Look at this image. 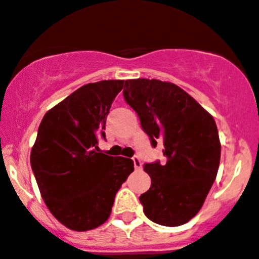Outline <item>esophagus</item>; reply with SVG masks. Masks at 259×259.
Instances as JSON below:
<instances>
[{"mask_svg": "<svg viewBox=\"0 0 259 259\" xmlns=\"http://www.w3.org/2000/svg\"><path fill=\"white\" fill-rule=\"evenodd\" d=\"M133 162H134L135 169H140V168H142V160H140V158L138 157V155L133 157Z\"/></svg>", "mask_w": 259, "mask_h": 259, "instance_id": "1", "label": "esophagus"}]
</instances>
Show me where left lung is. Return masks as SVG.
<instances>
[{"mask_svg":"<svg viewBox=\"0 0 259 259\" xmlns=\"http://www.w3.org/2000/svg\"><path fill=\"white\" fill-rule=\"evenodd\" d=\"M124 99L140 119L153 147L163 142L165 164L145 163L150 188L139 197L145 217L164 227L190 222L217 178L222 145L215 120L170 82L127 79Z\"/></svg>","mask_w":259,"mask_h":259,"instance_id":"8db88e82","label":"left lung"}]
</instances>
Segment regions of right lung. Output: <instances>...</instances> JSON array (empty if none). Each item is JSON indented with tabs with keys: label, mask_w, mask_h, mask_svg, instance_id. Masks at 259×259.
Wrapping results in <instances>:
<instances>
[{
	"label": "right lung",
	"mask_w": 259,
	"mask_h": 259,
	"mask_svg": "<svg viewBox=\"0 0 259 259\" xmlns=\"http://www.w3.org/2000/svg\"><path fill=\"white\" fill-rule=\"evenodd\" d=\"M121 79L82 86L42 117L30 154L32 172L49 211L64 227L86 232L104 224L115 195L134 170L130 158L99 149Z\"/></svg>",
	"instance_id": "1"
}]
</instances>
